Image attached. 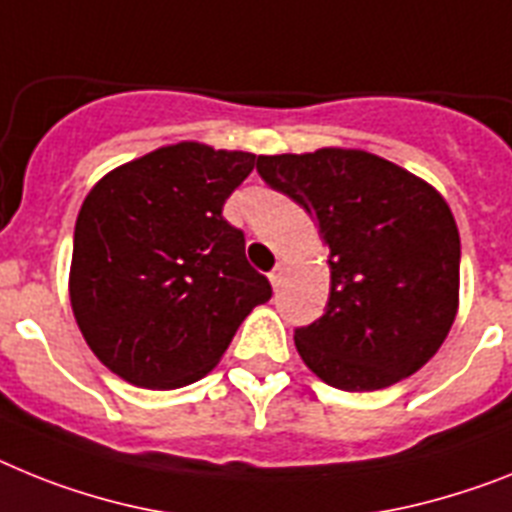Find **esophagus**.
Instances as JSON below:
<instances>
[{
	"label": "esophagus",
	"instance_id": "1",
	"mask_svg": "<svg viewBox=\"0 0 512 512\" xmlns=\"http://www.w3.org/2000/svg\"><path fill=\"white\" fill-rule=\"evenodd\" d=\"M283 273H286V268H283V263H278L276 268L270 270V283H273V289H278V286H281L283 283Z\"/></svg>",
	"mask_w": 512,
	"mask_h": 512
}]
</instances>
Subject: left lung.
<instances>
[{
    "label": "left lung",
    "instance_id": "8db88e82",
    "mask_svg": "<svg viewBox=\"0 0 512 512\" xmlns=\"http://www.w3.org/2000/svg\"><path fill=\"white\" fill-rule=\"evenodd\" d=\"M257 171L307 210L330 249L328 309L294 333L302 362L351 393L419 372L458 315L461 236L445 197L356 148L260 156Z\"/></svg>",
    "mask_w": 512,
    "mask_h": 512
}]
</instances>
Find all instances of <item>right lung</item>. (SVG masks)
<instances>
[{"instance_id": "1", "label": "right lung", "mask_w": 512, "mask_h": 512, "mask_svg": "<svg viewBox=\"0 0 512 512\" xmlns=\"http://www.w3.org/2000/svg\"><path fill=\"white\" fill-rule=\"evenodd\" d=\"M255 153L184 140L101 176L77 213L70 304L103 367L174 390L221 362L244 317L270 299L221 216Z\"/></svg>"}]
</instances>
